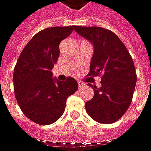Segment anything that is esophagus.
<instances>
[{
  "label": "esophagus",
  "mask_w": 151,
  "mask_h": 151,
  "mask_svg": "<svg viewBox=\"0 0 151 151\" xmlns=\"http://www.w3.org/2000/svg\"><path fill=\"white\" fill-rule=\"evenodd\" d=\"M78 87H79V89H81V88H83V86H85V83H83V82H81V81H78Z\"/></svg>",
  "instance_id": "34e87169"
}]
</instances>
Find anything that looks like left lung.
<instances>
[{"label": "left lung", "instance_id": "1", "mask_svg": "<svg viewBox=\"0 0 151 151\" xmlns=\"http://www.w3.org/2000/svg\"><path fill=\"white\" fill-rule=\"evenodd\" d=\"M75 31L93 44L94 54L87 76L101 75V87L88 83L94 96L86 111L98 123H113L125 114L132 101L137 73L127 47L112 31L101 27L74 26Z\"/></svg>", "mask_w": 151, "mask_h": 151}]
</instances>
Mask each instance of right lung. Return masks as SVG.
Segmentation results:
<instances>
[{
  "mask_svg": "<svg viewBox=\"0 0 151 151\" xmlns=\"http://www.w3.org/2000/svg\"><path fill=\"white\" fill-rule=\"evenodd\" d=\"M73 26L51 27L38 32L22 50L14 69V91L22 112L41 125L55 123L65 112L67 98L78 90L75 79L52 78L60 43Z\"/></svg>",
  "mask_w": 151,
  "mask_h": 151,
  "instance_id": "right-lung-1",
  "label": "right lung"
}]
</instances>
